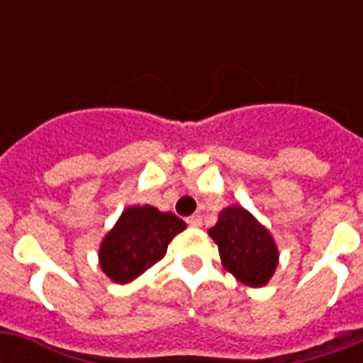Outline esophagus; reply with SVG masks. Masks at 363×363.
Segmentation results:
<instances>
[{
    "instance_id": "esophagus-1",
    "label": "esophagus",
    "mask_w": 363,
    "mask_h": 363,
    "mask_svg": "<svg viewBox=\"0 0 363 363\" xmlns=\"http://www.w3.org/2000/svg\"><path fill=\"white\" fill-rule=\"evenodd\" d=\"M186 222H188V226H190V228H201V224H203V220H201V216H199V215L188 216Z\"/></svg>"
}]
</instances>
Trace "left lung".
I'll use <instances>...</instances> for the list:
<instances>
[{"mask_svg": "<svg viewBox=\"0 0 363 363\" xmlns=\"http://www.w3.org/2000/svg\"><path fill=\"white\" fill-rule=\"evenodd\" d=\"M218 245L224 269L247 286H265L279 264L275 239L247 209L226 207L209 230Z\"/></svg>", "mask_w": 363, "mask_h": 363, "instance_id": "left-lung-1", "label": "left lung"}]
</instances>
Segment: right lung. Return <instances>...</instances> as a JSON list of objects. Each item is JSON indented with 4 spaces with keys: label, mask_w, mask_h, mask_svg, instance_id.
Segmentation results:
<instances>
[{
    "label": "right lung",
    "mask_w": 363,
    "mask_h": 363,
    "mask_svg": "<svg viewBox=\"0 0 363 363\" xmlns=\"http://www.w3.org/2000/svg\"><path fill=\"white\" fill-rule=\"evenodd\" d=\"M186 224L173 213L131 205L101 241L99 265L113 282L125 284L164 258L167 245Z\"/></svg>",
    "instance_id": "1"
}]
</instances>
